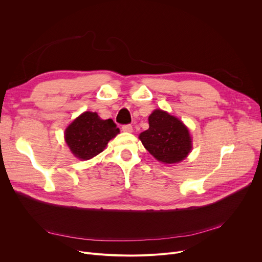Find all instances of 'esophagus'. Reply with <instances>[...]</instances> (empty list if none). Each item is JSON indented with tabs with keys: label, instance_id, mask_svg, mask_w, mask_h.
<instances>
[{
	"label": "esophagus",
	"instance_id": "esophagus-1",
	"mask_svg": "<svg viewBox=\"0 0 262 262\" xmlns=\"http://www.w3.org/2000/svg\"><path fill=\"white\" fill-rule=\"evenodd\" d=\"M122 130L125 133H132L133 132V126L130 124H125L122 126Z\"/></svg>",
	"mask_w": 262,
	"mask_h": 262
}]
</instances>
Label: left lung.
I'll list each match as a JSON object with an SVG mask.
<instances>
[{"mask_svg": "<svg viewBox=\"0 0 262 262\" xmlns=\"http://www.w3.org/2000/svg\"><path fill=\"white\" fill-rule=\"evenodd\" d=\"M149 128L140 134L144 147L159 162L175 164L192 150L190 132L182 121L162 110H155L148 118Z\"/></svg>", "mask_w": 262, "mask_h": 262, "instance_id": "obj_1", "label": "left lung"}]
</instances>
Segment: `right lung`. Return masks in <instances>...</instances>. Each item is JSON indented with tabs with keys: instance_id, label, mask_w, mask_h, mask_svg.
Listing matches in <instances>:
<instances>
[{
	"instance_id": "add662e5",
	"label": "right lung",
	"mask_w": 262,
	"mask_h": 262,
	"mask_svg": "<svg viewBox=\"0 0 262 262\" xmlns=\"http://www.w3.org/2000/svg\"><path fill=\"white\" fill-rule=\"evenodd\" d=\"M117 134L119 128L113 120H102L97 113L85 112L65 129V141L74 157L87 161L99 155Z\"/></svg>"
}]
</instances>
